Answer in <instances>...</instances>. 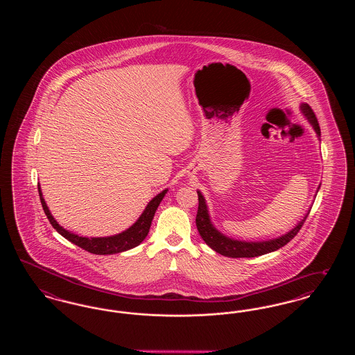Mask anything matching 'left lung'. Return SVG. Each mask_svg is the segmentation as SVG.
Instances as JSON below:
<instances>
[{"mask_svg": "<svg viewBox=\"0 0 355 355\" xmlns=\"http://www.w3.org/2000/svg\"><path fill=\"white\" fill-rule=\"evenodd\" d=\"M300 109H301L304 119H307L310 122V125L313 126L315 135L320 139L321 129H320V125H318V121H317L314 112L311 110V107L307 103H301ZM318 190H320V186L317 189V193H318ZM197 193H198V211H197L196 223H197L198 233L202 236L206 245L210 246L214 252L222 254L225 257H230V258H252V257H258V255H263V254L278 250L279 248L285 246L287 242H290L294 236L298 234V232L301 230L304 220L310 213V209H309L307 213L304 214V218L300 220L291 230H288L282 236L268 239V241H241V239H234V238L225 236L213 225L210 214H209L207 205H206V200L200 190H197Z\"/></svg>", "mask_w": 355, "mask_h": 355, "instance_id": "8db88e82", "label": "left lung"}]
</instances>
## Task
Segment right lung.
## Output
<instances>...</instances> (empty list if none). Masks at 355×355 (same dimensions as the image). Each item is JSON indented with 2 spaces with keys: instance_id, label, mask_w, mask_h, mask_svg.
Segmentation results:
<instances>
[{
  "instance_id": "right-lung-1",
  "label": "right lung",
  "mask_w": 355,
  "mask_h": 355,
  "mask_svg": "<svg viewBox=\"0 0 355 355\" xmlns=\"http://www.w3.org/2000/svg\"><path fill=\"white\" fill-rule=\"evenodd\" d=\"M169 189L162 190L161 193H158L150 202L146 205L145 210L142 211V214L138 217V220H135V223L121 232L116 236H83L71 233L67 229H64L57 220H54V217L51 216V210L48 207V205L45 202L44 197H42V191H41V185L38 184V194H40V200H41V205L44 207V211L48 217V220L51 223V226L64 236L71 243L80 246L81 249H84L86 252L93 254H98V255H106V254H117L130 250L135 246H138L150 230L152 226V220L155 214V210L158 209L159 203L164 200L165 194L168 193Z\"/></svg>"
}]
</instances>
